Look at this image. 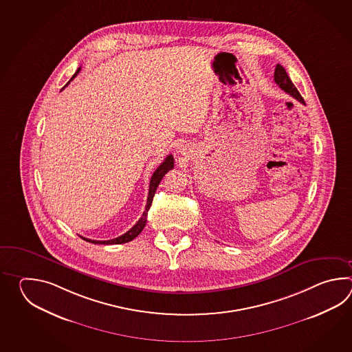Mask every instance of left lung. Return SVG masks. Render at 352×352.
<instances>
[{"label":"left lung","instance_id":"obj_1","mask_svg":"<svg viewBox=\"0 0 352 352\" xmlns=\"http://www.w3.org/2000/svg\"><path fill=\"white\" fill-rule=\"evenodd\" d=\"M274 82H277L278 85L280 87V89L285 90V93H288L289 96H292L294 99L299 100L300 103L305 104V100L302 96L299 94L298 90L294 87L292 80L289 79V76L287 74L285 67L282 65L277 64L276 70H274Z\"/></svg>","mask_w":352,"mask_h":352}]
</instances>
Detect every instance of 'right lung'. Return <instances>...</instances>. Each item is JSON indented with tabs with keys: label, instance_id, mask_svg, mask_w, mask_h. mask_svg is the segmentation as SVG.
Here are the masks:
<instances>
[{
	"label": "right lung",
	"instance_id": "1",
	"mask_svg": "<svg viewBox=\"0 0 352 352\" xmlns=\"http://www.w3.org/2000/svg\"><path fill=\"white\" fill-rule=\"evenodd\" d=\"M79 72H80V67H78V70L75 72V74L72 76V79H70V80H73ZM69 82H67V84H69ZM67 85H65V87H67ZM65 87H64V88H65ZM64 88H63V89H64ZM173 161H175V160H173V155H168V156L165 158V161H164L161 165L158 166L157 170H156V171L153 173V175H152V177H151L150 181V190H148V197H147V205H146V209L143 211L141 219L135 223V226H133L132 229H129L126 234L120 235V236L116 238V239L91 240L88 239V238H82V239L87 240V241H89V243H93V244H105V245H108V244H123V243H128V241L135 239V236H138V235H140V232H142L143 228L146 226V223H147V214H148V210H150L151 204H152V200H153V196H155V192H156V190H157V186L160 185L161 179H164V176H165L166 173H168L170 170H173V164H175Z\"/></svg>",
	"mask_w": 352,
	"mask_h": 352
}]
</instances>
